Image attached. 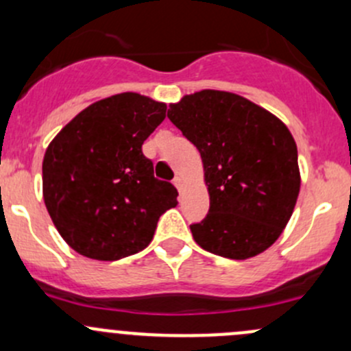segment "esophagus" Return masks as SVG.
I'll list each match as a JSON object with an SVG mask.
<instances>
[{
	"mask_svg": "<svg viewBox=\"0 0 351 351\" xmlns=\"http://www.w3.org/2000/svg\"><path fill=\"white\" fill-rule=\"evenodd\" d=\"M173 185H175L178 190H182V189H183V180H182V176H175V180H173Z\"/></svg>",
	"mask_w": 351,
	"mask_h": 351,
	"instance_id": "esophagus-1",
	"label": "esophagus"
}]
</instances>
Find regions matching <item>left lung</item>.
<instances>
[{
    "label": "left lung",
    "mask_w": 351,
    "mask_h": 351,
    "mask_svg": "<svg viewBox=\"0 0 351 351\" xmlns=\"http://www.w3.org/2000/svg\"><path fill=\"white\" fill-rule=\"evenodd\" d=\"M168 119L197 147L210 207L190 226L208 253L247 260L292 217L300 190L297 146L278 117L231 91L202 90L169 104Z\"/></svg>",
    "instance_id": "8db88e82"
}]
</instances>
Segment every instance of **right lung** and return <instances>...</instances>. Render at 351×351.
<instances>
[{
    "label": "right lung",
    "instance_id": "add662e5",
    "mask_svg": "<svg viewBox=\"0 0 351 351\" xmlns=\"http://www.w3.org/2000/svg\"><path fill=\"white\" fill-rule=\"evenodd\" d=\"M166 104L144 95L104 98L81 110L51 141L42 161L45 207L62 239L91 260L143 251L178 192L154 178L143 144Z\"/></svg>",
    "mask_w": 351,
    "mask_h": 351
}]
</instances>
